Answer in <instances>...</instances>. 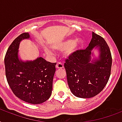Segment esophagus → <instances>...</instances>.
<instances>
[{
  "label": "esophagus",
  "mask_w": 122,
  "mask_h": 122,
  "mask_svg": "<svg viewBox=\"0 0 122 122\" xmlns=\"http://www.w3.org/2000/svg\"><path fill=\"white\" fill-rule=\"evenodd\" d=\"M56 68L57 69L63 68V67H64V65H63L62 63H61V62H59V63H57V65H56Z\"/></svg>",
  "instance_id": "34e87169"
}]
</instances>
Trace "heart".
Wrapping results in <instances>:
<instances>
[{
  "instance_id": "1",
  "label": "heart",
  "mask_w": 122,
  "mask_h": 122,
  "mask_svg": "<svg viewBox=\"0 0 122 122\" xmlns=\"http://www.w3.org/2000/svg\"><path fill=\"white\" fill-rule=\"evenodd\" d=\"M80 43H81V41H80V40H79V39L76 40L73 43H72V42L71 41H69L65 42V43H63V44H62L61 45H60V46H55L54 48L57 50H63L68 49L67 50V53L69 54L71 52H72L73 51H74V50L78 47V45H79Z\"/></svg>"
}]
</instances>
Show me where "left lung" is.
<instances>
[{
  "label": "left lung",
  "mask_w": 122,
  "mask_h": 122,
  "mask_svg": "<svg viewBox=\"0 0 122 122\" xmlns=\"http://www.w3.org/2000/svg\"><path fill=\"white\" fill-rule=\"evenodd\" d=\"M96 46L100 49V59L90 63L91 51ZM112 65L109 46L102 37L92 32V38L88 47L73 52L65 59L64 66L71 92L81 98L96 96L108 83Z\"/></svg>",
  "instance_id": "1"
}]
</instances>
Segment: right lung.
<instances>
[{
	"instance_id": "add662e5",
	"label": "right lung",
	"mask_w": 122,
	"mask_h": 122,
	"mask_svg": "<svg viewBox=\"0 0 122 122\" xmlns=\"http://www.w3.org/2000/svg\"><path fill=\"white\" fill-rule=\"evenodd\" d=\"M28 38L29 33H23L9 46L4 58L5 76L16 97L28 103L41 104L49 99L52 94L56 63L46 61L42 57L33 61H20V42Z\"/></svg>"
}]
</instances>
